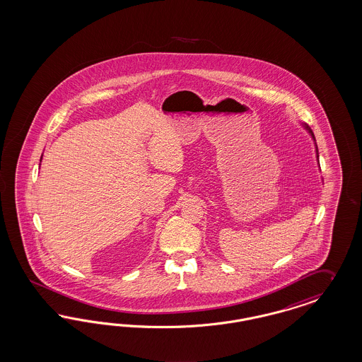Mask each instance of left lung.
I'll list each match as a JSON object with an SVG mask.
<instances>
[{"instance_id":"1","label":"left lung","mask_w":362,"mask_h":362,"mask_svg":"<svg viewBox=\"0 0 362 362\" xmlns=\"http://www.w3.org/2000/svg\"><path fill=\"white\" fill-rule=\"evenodd\" d=\"M299 124L303 127V129L310 135V137L313 139V141H314V147H315V158H317V163H318V165H320V155H318V147H317V143H315V137H314V134H313L312 128L309 127V125L306 124V123H302V122H298ZM324 182V180H322Z\"/></svg>"}]
</instances>
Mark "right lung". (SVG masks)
<instances>
[{
    "label": "right lung",
    "instance_id": "right-lung-1",
    "mask_svg": "<svg viewBox=\"0 0 362 362\" xmlns=\"http://www.w3.org/2000/svg\"><path fill=\"white\" fill-rule=\"evenodd\" d=\"M41 159H42V156H41ZM41 159H40V162H41Z\"/></svg>",
    "mask_w": 362,
    "mask_h": 362
}]
</instances>
